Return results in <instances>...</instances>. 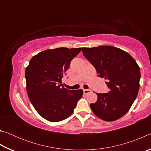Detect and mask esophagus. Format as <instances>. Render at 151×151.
Segmentation results:
<instances>
[{
  "instance_id": "34e87169",
  "label": "esophagus",
  "mask_w": 151,
  "mask_h": 151,
  "mask_svg": "<svg viewBox=\"0 0 151 151\" xmlns=\"http://www.w3.org/2000/svg\"><path fill=\"white\" fill-rule=\"evenodd\" d=\"M83 92L84 93L86 94L90 93L91 92V90H90V89H83Z\"/></svg>"
}]
</instances>
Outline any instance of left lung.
<instances>
[{"mask_svg": "<svg viewBox=\"0 0 151 151\" xmlns=\"http://www.w3.org/2000/svg\"><path fill=\"white\" fill-rule=\"evenodd\" d=\"M86 58L99 77L104 78L108 93H96L98 99L91 109L99 118L114 121L129 111L139 90L140 71L129 53L111 46L82 48Z\"/></svg>", "mask_w": 151, "mask_h": 151, "instance_id": "left-lung-1", "label": "left lung"}]
</instances>
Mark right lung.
Segmentation results:
<instances>
[{"label":"right lung","mask_w":151,"mask_h":151,"mask_svg":"<svg viewBox=\"0 0 151 151\" xmlns=\"http://www.w3.org/2000/svg\"><path fill=\"white\" fill-rule=\"evenodd\" d=\"M81 48H58L42 51L33 57L25 70L28 96L40 116L50 122L70 116L83 94L64 88L62 78L70 61Z\"/></svg>","instance_id":"add662e5"}]
</instances>
